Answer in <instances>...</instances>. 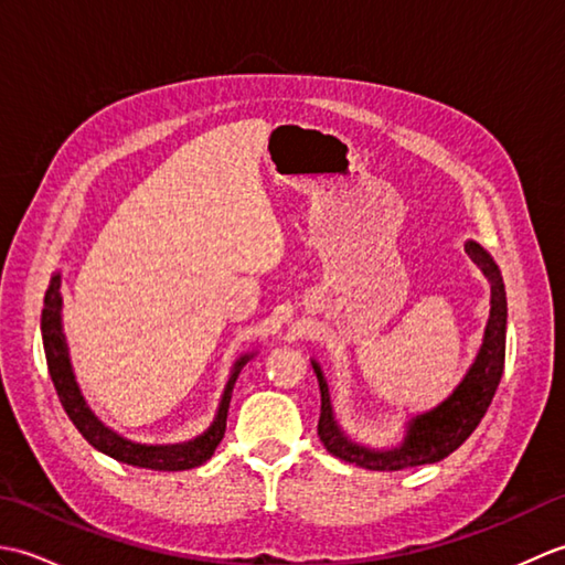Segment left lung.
I'll use <instances>...</instances> for the list:
<instances>
[{"label": "left lung", "mask_w": 565, "mask_h": 565, "mask_svg": "<svg viewBox=\"0 0 565 565\" xmlns=\"http://www.w3.org/2000/svg\"><path fill=\"white\" fill-rule=\"evenodd\" d=\"M466 252L490 281V318L486 326V338L473 366L468 369L466 379L439 407L413 419L411 427H407V437L398 449L374 451L347 439L344 431L334 423L328 383L322 379L320 366L313 362L320 386L318 437L332 456L369 468V471H403V468L411 466L437 463L444 456L459 449L483 419L490 403H493V395L502 379V369H505L508 298L505 284H502V276L493 257L476 243H466Z\"/></svg>", "instance_id": "1"}]
</instances>
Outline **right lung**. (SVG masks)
I'll use <instances>...</instances> for the list:
<instances>
[{
	"label": "right lung",
	"mask_w": 565,
	"mask_h": 565,
	"mask_svg": "<svg viewBox=\"0 0 565 565\" xmlns=\"http://www.w3.org/2000/svg\"><path fill=\"white\" fill-rule=\"evenodd\" d=\"M43 303L45 308L41 316V332H43L47 371H51L57 398L63 403L72 425L79 429V435L87 439L94 449L109 454L116 461L140 466V468H152V471H186V468L201 466L203 461L211 459L215 447H218L225 435V417H227V405H231L235 379L249 356H243L235 364L231 379H227L218 415H215V423L209 427V431H203L201 437L191 439L186 444H172V447H146V444H134L124 437H118L109 427H104L82 398L75 374H72V366H70L63 326H60V306H63V301H60V274H55L51 279Z\"/></svg>",
	"instance_id": "add662e5"
}]
</instances>
